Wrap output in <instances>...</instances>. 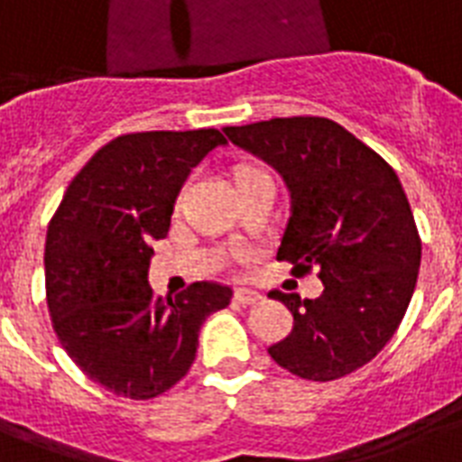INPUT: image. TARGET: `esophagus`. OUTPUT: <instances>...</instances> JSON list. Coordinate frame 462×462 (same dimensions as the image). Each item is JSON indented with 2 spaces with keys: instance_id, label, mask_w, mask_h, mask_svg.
<instances>
[{
  "instance_id": "esophagus-1",
  "label": "esophagus",
  "mask_w": 462,
  "mask_h": 462,
  "mask_svg": "<svg viewBox=\"0 0 462 462\" xmlns=\"http://www.w3.org/2000/svg\"><path fill=\"white\" fill-rule=\"evenodd\" d=\"M261 300V295L256 290H249V288H239L235 292V302L242 304V307H249V304H256Z\"/></svg>"
}]
</instances>
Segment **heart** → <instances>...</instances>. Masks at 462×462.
<instances>
[{
  "label": "heart",
  "instance_id": "heart-1",
  "mask_svg": "<svg viewBox=\"0 0 462 462\" xmlns=\"http://www.w3.org/2000/svg\"><path fill=\"white\" fill-rule=\"evenodd\" d=\"M256 177H271V174L259 170V167H239L237 174H235V181H237V184H245V181L256 180Z\"/></svg>",
  "mask_w": 462,
  "mask_h": 462
}]
</instances>
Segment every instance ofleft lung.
<instances>
[{
	"label": "left lung",
	"mask_w": 462,
	"mask_h": 462,
	"mask_svg": "<svg viewBox=\"0 0 462 462\" xmlns=\"http://www.w3.org/2000/svg\"><path fill=\"white\" fill-rule=\"evenodd\" d=\"M223 132L281 172L290 220L278 261H290L297 278L316 266L323 282L316 300L271 292L295 326L268 355L300 379L347 376L383 350L415 292L422 242L398 174L326 117H278Z\"/></svg>",
	"instance_id": "obj_1"
}]
</instances>
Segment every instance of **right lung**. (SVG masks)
Segmentation results:
<instances>
[{
    "label": "right lung",
    "instance_id": "1",
    "mask_svg": "<svg viewBox=\"0 0 462 462\" xmlns=\"http://www.w3.org/2000/svg\"><path fill=\"white\" fill-rule=\"evenodd\" d=\"M217 129L125 134L69 184L45 242L47 309L61 347L115 395L148 401L194 365L199 330L232 290L191 282L174 300L153 297V239L170 230L181 184L216 146Z\"/></svg>",
    "mask_w": 462,
    "mask_h": 462
}]
</instances>
